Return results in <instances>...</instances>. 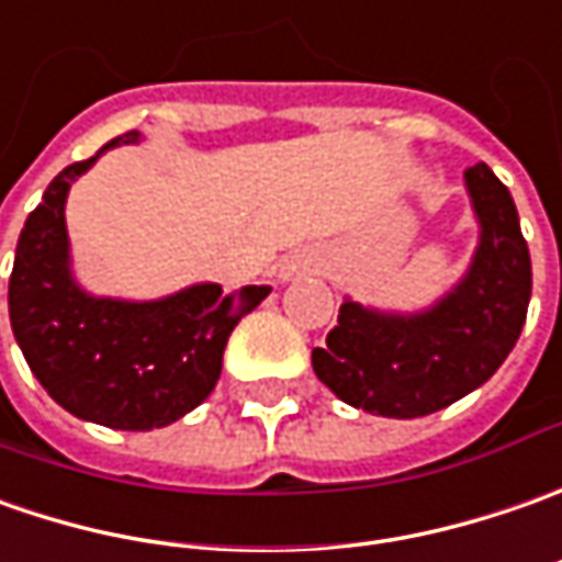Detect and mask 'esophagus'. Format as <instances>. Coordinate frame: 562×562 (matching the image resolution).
Returning a JSON list of instances; mask_svg holds the SVG:
<instances>
[{
	"mask_svg": "<svg viewBox=\"0 0 562 562\" xmlns=\"http://www.w3.org/2000/svg\"><path fill=\"white\" fill-rule=\"evenodd\" d=\"M307 267V261L301 258V255H295V258H289V261L282 263V280H289V277H295V273H301Z\"/></svg>",
	"mask_w": 562,
	"mask_h": 562,
	"instance_id": "obj_1",
	"label": "esophagus"
}]
</instances>
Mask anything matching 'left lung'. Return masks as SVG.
<instances>
[{"instance_id": "8db88e82", "label": "left lung", "mask_w": 562, "mask_h": 562, "mask_svg": "<svg viewBox=\"0 0 562 562\" xmlns=\"http://www.w3.org/2000/svg\"><path fill=\"white\" fill-rule=\"evenodd\" d=\"M479 248L467 277L419 314H382L345 301L314 348V373L345 404L414 419L470 395L507 360L532 299V261L510 189L488 165L467 170Z\"/></svg>"}]
</instances>
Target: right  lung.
I'll return each mask as SVG.
<instances>
[{
    "label": "right lung",
    "mask_w": 562,
    "mask_h": 562,
    "mask_svg": "<svg viewBox=\"0 0 562 562\" xmlns=\"http://www.w3.org/2000/svg\"><path fill=\"white\" fill-rule=\"evenodd\" d=\"M139 133L111 139L65 167L21 229L9 280L11 333L33 376L68 414L124 432H148L199 407L214 392L236 323L270 285L223 295L217 282L158 301L95 299L70 273L65 202L95 158Z\"/></svg>",
    "instance_id": "add662e5"
}]
</instances>
